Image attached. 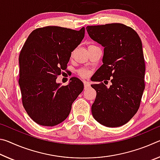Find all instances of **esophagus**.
Masks as SVG:
<instances>
[{"label":"esophagus","instance_id":"esophagus-1","mask_svg":"<svg viewBox=\"0 0 160 160\" xmlns=\"http://www.w3.org/2000/svg\"><path fill=\"white\" fill-rule=\"evenodd\" d=\"M90 83H89L88 82H86V81H85V82H84V88H85V89L90 88Z\"/></svg>","mask_w":160,"mask_h":160}]
</instances>
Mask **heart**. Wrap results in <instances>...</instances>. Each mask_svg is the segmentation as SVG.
Masks as SVG:
<instances>
[{"label":"heart","mask_w":160,"mask_h":160,"mask_svg":"<svg viewBox=\"0 0 160 160\" xmlns=\"http://www.w3.org/2000/svg\"><path fill=\"white\" fill-rule=\"evenodd\" d=\"M79 74H80V76L86 77L87 75H88V72L87 71V70H81L79 71Z\"/></svg>","instance_id":"1"}]
</instances>
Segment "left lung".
Segmentation results:
<instances>
[{
  "instance_id": "obj_1",
  "label": "left lung",
  "mask_w": 160,
  "mask_h": 160,
  "mask_svg": "<svg viewBox=\"0 0 160 160\" xmlns=\"http://www.w3.org/2000/svg\"><path fill=\"white\" fill-rule=\"evenodd\" d=\"M89 36L104 47L103 65L91 85L97 92L92 106L94 118L115 128L128 123L139 109L145 90V65L140 38L134 29L121 23L88 26Z\"/></svg>"
}]
</instances>
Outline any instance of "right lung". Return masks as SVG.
I'll use <instances>...</instances> for the list:
<instances>
[{
    "label": "right lung",
    "mask_w": 160,
    "mask_h": 160,
    "mask_svg": "<svg viewBox=\"0 0 160 160\" xmlns=\"http://www.w3.org/2000/svg\"><path fill=\"white\" fill-rule=\"evenodd\" d=\"M79 31L57 26L38 28L32 32L19 56L20 85L22 104L32 120L43 126H54L68 116L73 102L84 85L78 78L68 85L56 82L66 68L71 52L85 37Z\"/></svg>",
    "instance_id": "obj_1"
}]
</instances>
